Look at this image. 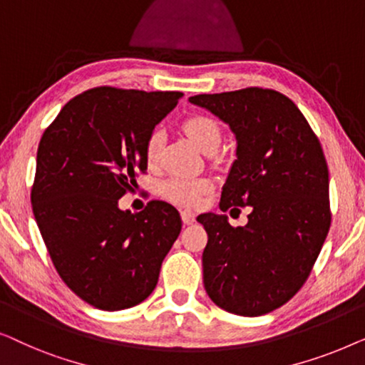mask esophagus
Listing matches in <instances>:
<instances>
[{
	"label": "esophagus",
	"mask_w": 365,
	"mask_h": 365,
	"mask_svg": "<svg viewBox=\"0 0 365 365\" xmlns=\"http://www.w3.org/2000/svg\"><path fill=\"white\" fill-rule=\"evenodd\" d=\"M181 219L184 224H192L194 221H196V216H194L192 211H187V209H184V211H181Z\"/></svg>",
	"instance_id": "1"
}]
</instances>
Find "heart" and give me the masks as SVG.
I'll list each match as a JSON object with an SVG mask.
<instances>
[{"mask_svg":"<svg viewBox=\"0 0 365 365\" xmlns=\"http://www.w3.org/2000/svg\"><path fill=\"white\" fill-rule=\"evenodd\" d=\"M184 133L191 138V141L201 149L206 151L211 146H216L221 141V128L212 118L196 116L187 118L182 124ZM163 136L159 131H153L151 136L146 141V161L149 166H156L161 156ZM211 189V182L202 178H187V176H171L163 182L161 194L168 201H171L178 206L194 207L201 202L204 194Z\"/></svg>","mask_w":365,"mask_h":365,"instance_id":"b5f03b06","label":"heart"}]
</instances>
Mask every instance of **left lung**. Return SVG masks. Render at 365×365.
Segmentation results:
<instances>
[{
  "label": "left lung",
  "mask_w": 365,
  "mask_h": 365,
  "mask_svg": "<svg viewBox=\"0 0 365 365\" xmlns=\"http://www.w3.org/2000/svg\"><path fill=\"white\" fill-rule=\"evenodd\" d=\"M189 101L236 134L237 159L219 207L252 209L242 227H232L224 214L197 216L207 232L204 287L224 311L264 316L304 286L331 227L321 143L296 104L274 89L197 94Z\"/></svg>",
  "instance_id": "obj_1"
}]
</instances>
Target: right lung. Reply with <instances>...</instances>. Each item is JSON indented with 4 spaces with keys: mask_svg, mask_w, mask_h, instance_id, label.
I'll list each match as a JSON object with an SVG mask.
<instances>
[{
    "mask_svg": "<svg viewBox=\"0 0 365 365\" xmlns=\"http://www.w3.org/2000/svg\"><path fill=\"white\" fill-rule=\"evenodd\" d=\"M181 96L88 89L64 104L39 141L31 189L39 232L64 284L103 311L143 302L181 232L171 204L149 201L136 214L118 206L146 173L148 138Z\"/></svg>",
    "mask_w": 365,
    "mask_h": 365,
    "instance_id": "1",
    "label": "right lung"
}]
</instances>
